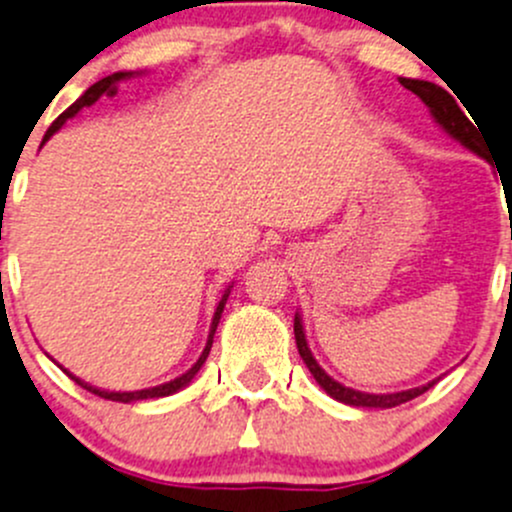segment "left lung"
I'll list each match as a JSON object with an SVG mask.
<instances>
[{
    "instance_id": "1",
    "label": "left lung",
    "mask_w": 512,
    "mask_h": 512,
    "mask_svg": "<svg viewBox=\"0 0 512 512\" xmlns=\"http://www.w3.org/2000/svg\"><path fill=\"white\" fill-rule=\"evenodd\" d=\"M399 81L404 89L414 91V94L421 98L423 103H426L428 111H431V116L436 118V123L448 133V136L456 138L458 143H463L468 151L478 153L480 158H485L483 141H480V136H478L476 128H473V123L468 121V116L461 111V106L456 103L458 96L453 98L446 89L431 84V81H418V79H399ZM294 339H297L299 356L304 359L307 369L312 371L314 381H317V384L322 386V389L327 391L332 399L342 401V404L361 406V409H394V406H401V404H406V401L416 399V396H421L423 391H428L433 384H436V381H431V384L418 386V389L396 391V394H366V391L349 389V386L334 381L332 376H329L327 371L317 364V359H314L312 352H309V347H307V337H304V327H302V319H299V314H294Z\"/></svg>"
}]
</instances>
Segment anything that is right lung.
Returning <instances> with one entry per match:
<instances>
[{"label": "right lung", "mask_w": 512, "mask_h": 512, "mask_svg": "<svg viewBox=\"0 0 512 512\" xmlns=\"http://www.w3.org/2000/svg\"><path fill=\"white\" fill-rule=\"evenodd\" d=\"M131 76H133L131 71H118V74H111V76H106V79L96 81V84L91 86V89H86V94L81 96L79 101H76V103H71V106L66 108V111L61 113V116L56 118L54 123H51V126H49V131H46L44 141H41V143H46V141H49V138L54 136V133L59 131V128L64 126L66 121H69V118H74L76 113L81 111V108H86V106H91V103H96L98 98H101L103 94H108V96H113V94H116V84H118V81H123V79H131ZM227 297H230V289H225L223 299H220L218 309H215L213 324H210L208 344H205V349H203V354H200V359L195 361V364L190 366V369L185 371L183 376H178V379L168 381V384H160V386H153V389H141V391H103V389H96V386L86 384V381H81L79 376L69 374V371H66V374H69L71 379L76 381V384H79V386H84L86 391H91V394L101 396V399H108V401H121V404H133V401L160 399V396H170V394H175V391H180V389H183V386H188L190 381L195 379V374H198V371H200V366H203V364H205V359H208V354H210V347H213L215 329H218V322H220V317H223V309H225V302H227Z\"/></svg>", "instance_id": "1"}]
</instances>
